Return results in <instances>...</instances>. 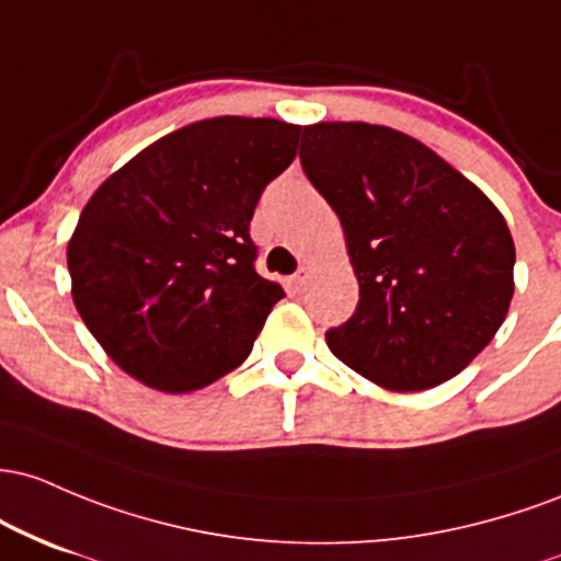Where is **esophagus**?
I'll list each match as a JSON object with an SVG mask.
<instances>
[{
  "label": "esophagus",
  "mask_w": 561,
  "mask_h": 561,
  "mask_svg": "<svg viewBox=\"0 0 561 561\" xmlns=\"http://www.w3.org/2000/svg\"><path fill=\"white\" fill-rule=\"evenodd\" d=\"M307 280H310V267H305V264H301L297 273H294L291 288H294V291H301V288L307 286Z\"/></svg>",
  "instance_id": "1"
}]
</instances>
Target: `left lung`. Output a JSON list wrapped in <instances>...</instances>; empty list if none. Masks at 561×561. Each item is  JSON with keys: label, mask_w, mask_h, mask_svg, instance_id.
Segmentation results:
<instances>
[{"label": "left lung", "mask_w": 561, "mask_h": 561, "mask_svg": "<svg viewBox=\"0 0 561 561\" xmlns=\"http://www.w3.org/2000/svg\"><path fill=\"white\" fill-rule=\"evenodd\" d=\"M301 167L339 214L360 283L325 333L344 365L392 392L453 379L488 347L514 297V241L480 187L392 127H305Z\"/></svg>", "instance_id": "left-lung-1"}]
</instances>
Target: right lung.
<instances>
[{"instance_id": "right-lung-1", "label": "right lung", "mask_w": 561, "mask_h": 561, "mask_svg": "<svg viewBox=\"0 0 561 561\" xmlns=\"http://www.w3.org/2000/svg\"><path fill=\"white\" fill-rule=\"evenodd\" d=\"M299 131L278 118H204L150 142L87 201L66 251L71 297L131 379L185 394L247 360L286 297L256 275L249 222Z\"/></svg>"}]
</instances>
